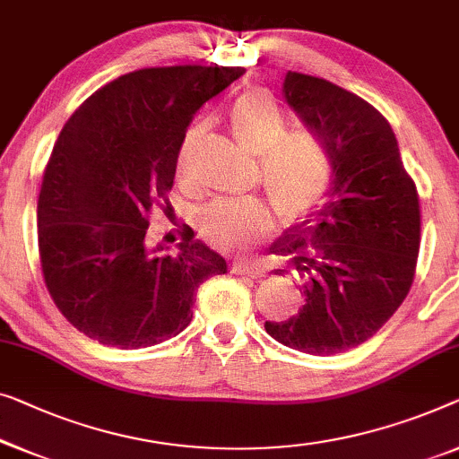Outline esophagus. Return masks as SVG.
I'll list each match as a JSON object with an SVG mask.
<instances>
[{"label": "esophagus", "mask_w": 459, "mask_h": 459, "mask_svg": "<svg viewBox=\"0 0 459 459\" xmlns=\"http://www.w3.org/2000/svg\"><path fill=\"white\" fill-rule=\"evenodd\" d=\"M234 273L236 275H248V277H264V267L261 263L255 261H236L234 263Z\"/></svg>", "instance_id": "esophagus-1"}]
</instances>
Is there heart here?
<instances>
[{"mask_svg":"<svg viewBox=\"0 0 459 459\" xmlns=\"http://www.w3.org/2000/svg\"><path fill=\"white\" fill-rule=\"evenodd\" d=\"M230 126L244 151L261 159V178L271 201L285 217L308 209L331 182V159L325 144L308 132H290V117L267 92L250 91L234 103ZM203 128L186 132L178 151V174L188 171L192 149ZM203 234L230 248H250L271 230L267 204L248 201H219L201 217Z\"/></svg>","mask_w":459,"mask_h":459,"instance_id":"b5f03b06","label":"heart"}]
</instances>
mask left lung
Returning a JSON list of instances; mask_svg holds the SVG:
<instances>
[{"instance_id":"8db88e82","label":"left lung","mask_w":459,"mask_h":459,"mask_svg":"<svg viewBox=\"0 0 459 459\" xmlns=\"http://www.w3.org/2000/svg\"><path fill=\"white\" fill-rule=\"evenodd\" d=\"M281 91L327 149L331 182L321 209L271 244L302 279L304 304L264 329L304 354H340L373 337L408 296L420 248L418 192L373 105L298 72L285 74Z\"/></svg>"}]
</instances>
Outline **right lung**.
<instances>
[{
	"mask_svg": "<svg viewBox=\"0 0 459 459\" xmlns=\"http://www.w3.org/2000/svg\"><path fill=\"white\" fill-rule=\"evenodd\" d=\"M244 68L169 65L119 76L74 111L39 195V252L59 312L91 340L149 348L188 327L198 285L228 261L186 234L149 240L192 117Z\"/></svg>",
	"mask_w": 459,
	"mask_h": 459,
	"instance_id": "right-lung-1",
	"label": "right lung"
}]
</instances>
